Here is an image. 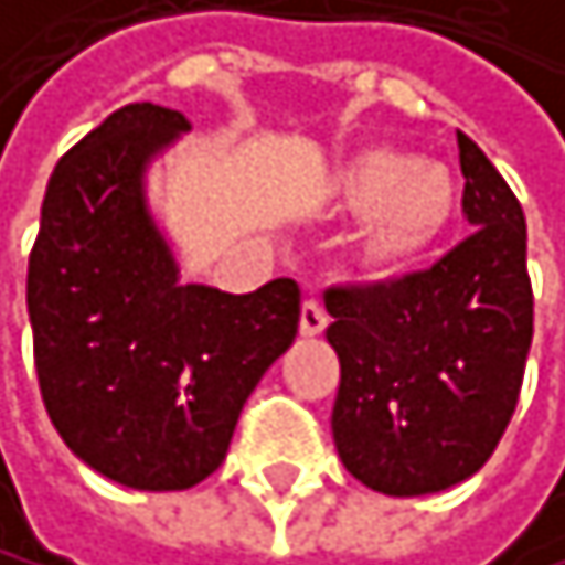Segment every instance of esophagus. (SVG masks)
Instances as JSON below:
<instances>
[{"label":"esophagus","instance_id":"34e87169","mask_svg":"<svg viewBox=\"0 0 565 565\" xmlns=\"http://www.w3.org/2000/svg\"><path fill=\"white\" fill-rule=\"evenodd\" d=\"M324 328H328V310L320 307L317 300H303V310H300V334H303V338H317Z\"/></svg>","mask_w":565,"mask_h":565}]
</instances>
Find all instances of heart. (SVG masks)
<instances>
[{
	"instance_id": "obj_1",
	"label": "heart",
	"mask_w": 565,
	"mask_h": 565,
	"mask_svg": "<svg viewBox=\"0 0 565 565\" xmlns=\"http://www.w3.org/2000/svg\"><path fill=\"white\" fill-rule=\"evenodd\" d=\"M338 206L365 221L359 258L369 276L401 279L425 262L459 213V182L438 161L401 148L359 154L338 179Z\"/></svg>"
}]
</instances>
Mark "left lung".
I'll return each instance as SVG.
<instances>
[{"instance_id":"8db88e82","label":"left lung","mask_w":565,"mask_h":565,"mask_svg":"<svg viewBox=\"0 0 565 565\" xmlns=\"http://www.w3.org/2000/svg\"><path fill=\"white\" fill-rule=\"evenodd\" d=\"M462 213L477 227L425 273L324 292L341 362L331 431L344 469L390 497L469 480L511 425L535 297L521 203L459 130Z\"/></svg>"}]
</instances>
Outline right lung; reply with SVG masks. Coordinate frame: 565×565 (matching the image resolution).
Wrapping results in <instances>:
<instances>
[{
  "label": "right lung",
  "instance_id": "right-lung-1",
  "mask_svg": "<svg viewBox=\"0 0 565 565\" xmlns=\"http://www.w3.org/2000/svg\"><path fill=\"white\" fill-rule=\"evenodd\" d=\"M182 130L179 109L130 103L85 134L47 182L26 268L51 425L85 466L134 490L206 480L300 324L292 279L245 297L179 282L145 169Z\"/></svg>",
  "mask_w": 565,
  "mask_h": 565
}]
</instances>
